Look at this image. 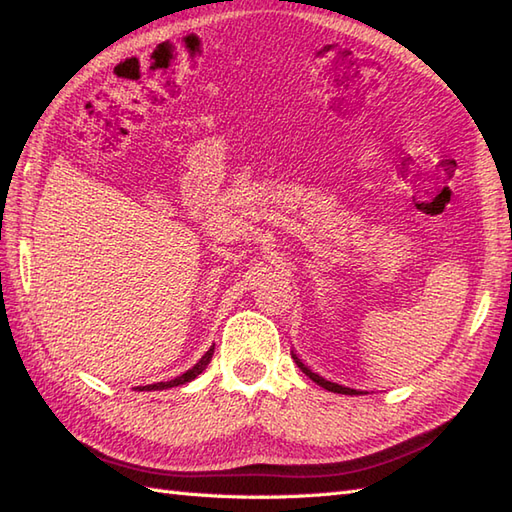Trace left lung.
I'll use <instances>...</instances> for the list:
<instances>
[{
  "mask_svg": "<svg viewBox=\"0 0 512 512\" xmlns=\"http://www.w3.org/2000/svg\"><path fill=\"white\" fill-rule=\"evenodd\" d=\"M292 358H295V363L299 365V369L303 374H306L310 380H314V383H317L319 387H323V389H328V391H334V394H345V396H356V394H363V391H356V389H350V387H343V385H336V383H332V380H325L323 376H319L317 372H312V369L308 367V365H303L301 363V358L292 352Z\"/></svg>",
  "mask_w": 512,
  "mask_h": 512,
  "instance_id": "left-lung-1",
  "label": "left lung"
}]
</instances>
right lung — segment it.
<instances>
[{"mask_svg":"<svg viewBox=\"0 0 512 512\" xmlns=\"http://www.w3.org/2000/svg\"><path fill=\"white\" fill-rule=\"evenodd\" d=\"M213 350H215V345H211V350L206 352L198 363H195L191 369H187V372L184 374H180L178 378H173V380H167V383H154V385H145V387H140V391H151V389H167V387H178V385H187V383H191V380L195 378V376H200L204 369H206V365L211 363V358H213Z\"/></svg>","mask_w":512,"mask_h":512,"instance_id":"1","label":"right lung"}]
</instances>
